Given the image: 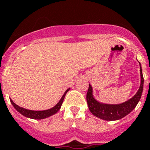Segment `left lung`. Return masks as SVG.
Here are the masks:
<instances>
[{
  "mask_svg": "<svg viewBox=\"0 0 150 150\" xmlns=\"http://www.w3.org/2000/svg\"><path fill=\"white\" fill-rule=\"evenodd\" d=\"M140 67V76H141V83L139 88L137 91L132 98L129 99L121 104L117 105H110L100 103L97 100L95 99L92 95V88L91 85L88 86V89L86 96V100H87L88 105L90 112L96 117L102 119L106 121H115L122 118L125 117L129 113H130L138 104L139 101L140 100L142 96V90H143V83H144V79L142 76V67L139 63Z\"/></svg>",
  "mask_w": 150,
  "mask_h": 150,
  "instance_id": "1",
  "label": "left lung"
}]
</instances>
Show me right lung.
Here are the masks:
<instances>
[{"instance_id":"obj_1","label":"right lung","mask_w":150,"mask_h":150,"mask_svg":"<svg viewBox=\"0 0 150 150\" xmlns=\"http://www.w3.org/2000/svg\"><path fill=\"white\" fill-rule=\"evenodd\" d=\"M69 89H70V88H69V89H67L66 91H65V92H64V95L62 96V98L60 99V101H59V102H58V103H57L54 107H53V108L47 109V110H43V111L29 110V109H24V108H22V107L18 106V105H16L15 103L11 100V104L13 105V106L14 107V109L18 111V112H19L21 115L25 116V117L30 118V119H45V118L49 117V116H51V115L55 114L56 112H58V110L60 109L61 106H62V103L64 98V96H65L67 92H69Z\"/></svg>"}]
</instances>
